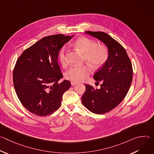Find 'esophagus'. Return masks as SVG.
Masks as SVG:
<instances>
[{
    "label": "esophagus",
    "mask_w": 154,
    "mask_h": 154,
    "mask_svg": "<svg viewBox=\"0 0 154 154\" xmlns=\"http://www.w3.org/2000/svg\"><path fill=\"white\" fill-rule=\"evenodd\" d=\"M71 85H72V86H74V85H77V84H78V83H77V82H74V81H71Z\"/></svg>",
    "instance_id": "esophagus-1"
}]
</instances>
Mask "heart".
<instances>
[{
	"label": "heart",
	"instance_id": "1",
	"mask_svg": "<svg viewBox=\"0 0 154 154\" xmlns=\"http://www.w3.org/2000/svg\"><path fill=\"white\" fill-rule=\"evenodd\" d=\"M74 46L80 52L84 54V60L90 64L93 69L101 68L106 63L108 57L107 48L102 44H97L92 39L86 37L79 38L74 43ZM59 61L61 64L66 63V49L63 47L58 54ZM92 71L90 65L72 67L66 74V77L69 80L74 82L85 80Z\"/></svg>",
	"mask_w": 154,
	"mask_h": 154
}]
</instances>
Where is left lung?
Here are the masks:
<instances>
[{
    "label": "left lung",
    "mask_w": 154,
    "mask_h": 154,
    "mask_svg": "<svg viewBox=\"0 0 154 154\" xmlns=\"http://www.w3.org/2000/svg\"><path fill=\"white\" fill-rule=\"evenodd\" d=\"M85 33L104 44L108 51V57L93 76L97 83H102L100 88L95 90L91 85H85L86 91L82 102L92 113L103 114L116 107L126 96L132 81V66L125 49L107 33L91 31Z\"/></svg>",
    "instance_id": "obj_1"
}]
</instances>
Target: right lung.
<instances>
[{"label":"right lung","instance_id":"right-lung-1","mask_svg":"<svg viewBox=\"0 0 154 154\" xmlns=\"http://www.w3.org/2000/svg\"><path fill=\"white\" fill-rule=\"evenodd\" d=\"M74 35L46 36L25 50L13 70L15 91L23 105L39 116L49 115L60 106L62 96L71 86L58 64L60 50Z\"/></svg>","mask_w":154,"mask_h":154}]
</instances>
